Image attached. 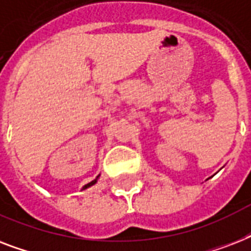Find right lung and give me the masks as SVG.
I'll return each instance as SVG.
<instances>
[{"instance_id": "right-lung-1", "label": "right lung", "mask_w": 251, "mask_h": 251, "mask_svg": "<svg viewBox=\"0 0 251 251\" xmlns=\"http://www.w3.org/2000/svg\"><path fill=\"white\" fill-rule=\"evenodd\" d=\"M99 177H100V175H99L98 177H96V178L94 179V181H91V182H88V183H87V185H84V186H83V189H82V190H84V189H88V187H91V186H92V185H95V183L98 182Z\"/></svg>"}]
</instances>
